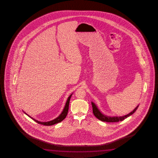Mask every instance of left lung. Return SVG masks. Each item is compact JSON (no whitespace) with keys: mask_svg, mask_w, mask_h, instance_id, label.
Returning a JSON list of instances; mask_svg holds the SVG:
<instances>
[{"mask_svg":"<svg viewBox=\"0 0 158 158\" xmlns=\"http://www.w3.org/2000/svg\"><path fill=\"white\" fill-rule=\"evenodd\" d=\"M91 103H92V108H93V113H94V115L97 118H98V119L101 120L102 122H111V123L118 122L119 121H122L124 119H125L126 118L128 117L130 115L133 114L139 107V105H138L137 107H135V108L133 111H131V112L129 113L127 115L122 116V117H110V116L104 115L103 113H102V112H101V111L98 108V107H97L96 105L94 104V102H91Z\"/></svg>","mask_w":158,"mask_h":158,"instance_id":"1","label":"left lung"}]
</instances>
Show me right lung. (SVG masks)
<instances>
[{
  "label": "right lung",
  "mask_w": 158,
  "mask_h": 158,
  "mask_svg": "<svg viewBox=\"0 0 158 158\" xmlns=\"http://www.w3.org/2000/svg\"><path fill=\"white\" fill-rule=\"evenodd\" d=\"M72 94H71L70 95V96L68 97L67 98V101L66 102V104L64 106V108L62 110L61 113L60 114L59 116H58V117L55 118V119L51 120V121H49V122H40V121H38V120H36L34 118H32L31 116H30L29 115L27 114L26 113L24 112L25 114H26L27 116H29L30 118H31L32 119L34 120L35 122H36V123H38V124H43L44 126H52L54 124H55L56 123H59V122H61L62 120L64 119V118H66V117L67 116V113L69 111V103H70V98L72 96Z\"/></svg>",
  "instance_id": "right-lung-1"
}]
</instances>
